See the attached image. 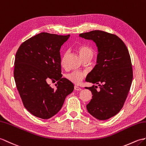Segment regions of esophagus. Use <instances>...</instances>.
I'll list each match as a JSON object with an SVG mask.
<instances>
[{
  "label": "esophagus",
  "mask_w": 146,
  "mask_h": 146,
  "mask_svg": "<svg viewBox=\"0 0 146 146\" xmlns=\"http://www.w3.org/2000/svg\"><path fill=\"white\" fill-rule=\"evenodd\" d=\"M74 90H76V91H81V88L77 86H74Z\"/></svg>",
  "instance_id": "34e87169"
}]
</instances>
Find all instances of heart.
Here are the masks:
<instances>
[{"label":"heart","instance_id":"heart-1","mask_svg":"<svg viewBox=\"0 0 146 146\" xmlns=\"http://www.w3.org/2000/svg\"><path fill=\"white\" fill-rule=\"evenodd\" d=\"M78 53L80 54V56L82 58V59L84 58L85 57L87 56H91L92 58L93 55V50L91 47L88 46H86V45H83V46H80L78 49ZM68 53L66 52L65 54H64L62 60H61V65H62V66H65V60L67 57ZM86 73L84 72H80V71H73V72H70L69 73H67L65 77L66 78L69 80L71 82H72L74 84H80L81 81H82L84 78L86 77Z\"/></svg>","mask_w":146,"mask_h":146}]
</instances>
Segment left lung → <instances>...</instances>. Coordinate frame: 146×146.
Segmentation results:
<instances>
[{"label": "left lung", "mask_w": 146, "mask_h": 146, "mask_svg": "<svg viewBox=\"0 0 146 146\" xmlns=\"http://www.w3.org/2000/svg\"><path fill=\"white\" fill-rule=\"evenodd\" d=\"M80 37L91 40L98 47L97 64L88 74L86 82L99 84L85 87L92 93L86 105L88 113L100 120L117 114L123 107L130 90L133 73L127 46L117 35L101 30L80 33Z\"/></svg>", "instance_id": "obj_1"}]
</instances>
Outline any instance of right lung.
Here are the masks:
<instances>
[{
	"mask_svg": "<svg viewBox=\"0 0 146 146\" xmlns=\"http://www.w3.org/2000/svg\"><path fill=\"white\" fill-rule=\"evenodd\" d=\"M70 35L42 32L21 44L15 55L14 79L23 106L41 119H49L62 108L73 84L62 78L60 50ZM58 80L56 89L47 83Z\"/></svg>",
	"mask_w": 146,
	"mask_h": 146,
	"instance_id": "1",
	"label": "right lung"
}]
</instances>
